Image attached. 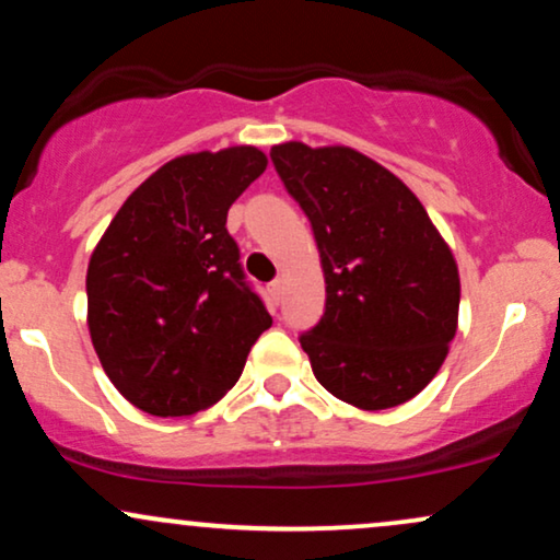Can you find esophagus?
Masks as SVG:
<instances>
[{
  "label": "esophagus",
  "instance_id": "1",
  "mask_svg": "<svg viewBox=\"0 0 560 560\" xmlns=\"http://www.w3.org/2000/svg\"><path fill=\"white\" fill-rule=\"evenodd\" d=\"M268 289H271L273 300H279V298H281V292H284V281H281V279H273L271 284H268Z\"/></svg>",
  "mask_w": 560,
  "mask_h": 560
}]
</instances>
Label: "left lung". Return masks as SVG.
Returning <instances> with one entry per match:
<instances>
[{
    "label": "left lung",
    "mask_w": 560,
    "mask_h": 560,
    "mask_svg": "<svg viewBox=\"0 0 560 560\" xmlns=\"http://www.w3.org/2000/svg\"><path fill=\"white\" fill-rule=\"evenodd\" d=\"M318 242L326 310L300 345L318 383L360 409L420 394L448 354L459 271L415 192L352 148H271Z\"/></svg>",
    "instance_id": "8db88e82"
}]
</instances>
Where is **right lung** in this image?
<instances>
[{"label": "right lung", "instance_id": "1", "mask_svg": "<svg viewBox=\"0 0 560 560\" xmlns=\"http://www.w3.org/2000/svg\"><path fill=\"white\" fill-rule=\"evenodd\" d=\"M253 145L164 164L112 219L88 262V328L127 401L156 417L211 407L271 328L226 232V213L266 172Z\"/></svg>", "mask_w": 560, "mask_h": 560}]
</instances>
